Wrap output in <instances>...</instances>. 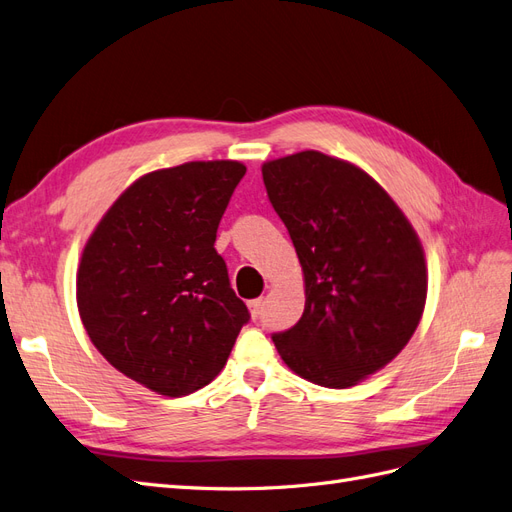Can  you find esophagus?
<instances>
[{"label": "esophagus", "instance_id": "1", "mask_svg": "<svg viewBox=\"0 0 512 512\" xmlns=\"http://www.w3.org/2000/svg\"><path fill=\"white\" fill-rule=\"evenodd\" d=\"M261 304H264V300H261V298L248 302V309H251V315H253L255 319H257V317H259V313H261Z\"/></svg>", "mask_w": 512, "mask_h": 512}]
</instances>
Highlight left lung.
Here are the masks:
<instances>
[{"label": "left lung", "mask_w": 512, "mask_h": 512, "mask_svg": "<svg viewBox=\"0 0 512 512\" xmlns=\"http://www.w3.org/2000/svg\"><path fill=\"white\" fill-rule=\"evenodd\" d=\"M304 272L296 326L272 341L313 384L349 388L412 339L427 300V266L412 225L371 175L315 150L261 167Z\"/></svg>", "instance_id": "8db88e82"}]
</instances>
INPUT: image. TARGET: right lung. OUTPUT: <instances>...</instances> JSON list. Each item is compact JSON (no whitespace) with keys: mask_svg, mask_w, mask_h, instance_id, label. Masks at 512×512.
<instances>
[{"mask_svg":"<svg viewBox=\"0 0 512 512\" xmlns=\"http://www.w3.org/2000/svg\"><path fill=\"white\" fill-rule=\"evenodd\" d=\"M244 173L236 160H208L143 175L83 248L87 334L115 369L165 397L208 386L251 319L214 248Z\"/></svg>","mask_w":512,"mask_h":512,"instance_id":"1","label":"right lung"}]
</instances>
